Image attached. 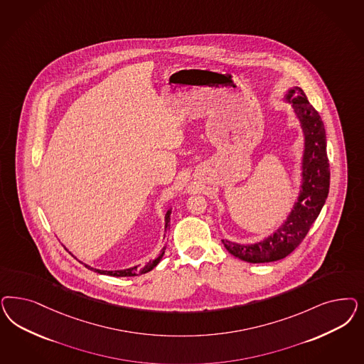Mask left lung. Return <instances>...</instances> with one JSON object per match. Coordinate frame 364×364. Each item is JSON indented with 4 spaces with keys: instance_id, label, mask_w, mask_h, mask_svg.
Listing matches in <instances>:
<instances>
[{
    "instance_id": "obj_1",
    "label": "left lung",
    "mask_w": 364,
    "mask_h": 364,
    "mask_svg": "<svg viewBox=\"0 0 364 364\" xmlns=\"http://www.w3.org/2000/svg\"><path fill=\"white\" fill-rule=\"evenodd\" d=\"M284 102L292 106L304 135L301 185L294 208L268 237L255 244L223 240V247L230 255L252 264L277 261L292 253L316 221L328 197L329 164L324 123L300 87L289 88L284 95Z\"/></svg>"
}]
</instances>
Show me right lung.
<instances>
[{
	"mask_svg": "<svg viewBox=\"0 0 364 364\" xmlns=\"http://www.w3.org/2000/svg\"><path fill=\"white\" fill-rule=\"evenodd\" d=\"M170 214H171V208L168 209V210L166 211V215H164V232H167V229H168V221H170ZM164 250H166V247H162V250H161V253H159V256L158 257L154 258V259H150L149 262H146L144 265H134V267H131V268H127V269H119V270H102V269H96V268H92V267H90V265H87V264H84V267L85 268H88V269L94 270V272H97V273H100V274H108V276H114V277H129V276H139V274H144V273H147V272H150V270H153L158 264H159V261L162 259L164 255Z\"/></svg>",
	"mask_w": 364,
	"mask_h": 364,
	"instance_id": "right-lung-1",
	"label": "right lung"
}]
</instances>
